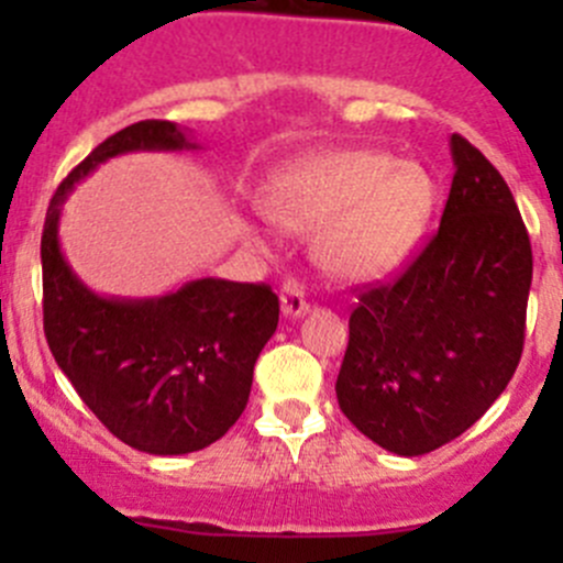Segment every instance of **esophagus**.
<instances>
[{
  "instance_id": "34e87169",
  "label": "esophagus",
  "mask_w": 563,
  "mask_h": 563,
  "mask_svg": "<svg viewBox=\"0 0 563 563\" xmlns=\"http://www.w3.org/2000/svg\"><path fill=\"white\" fill-rule=\"evenodd\" d=\"M280 308H283V316H286V318H299L305 313V310H308V299H305L302 283L294 280V277H288V280L283 283Z\"/></svg>"
}]
</instances>
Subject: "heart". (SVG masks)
<instances>
[{
	"label": "heart",
	"mask_w": 563,
	"mask_h": 563,
	"mask_svg": "<svg viewBox=\"0 0 563 563\" xmlns=\"http://www.w3.org/2000/svg\"><path fill=\"white\" fill-rule=\"evenodd\" d=\"M435 181L387 152H329L280 176L266 212L288 231H316V258L343 280L389 275L422 240Z\"/></svg>",
	"instance_id": "b5f03b06"
}]
</instances>
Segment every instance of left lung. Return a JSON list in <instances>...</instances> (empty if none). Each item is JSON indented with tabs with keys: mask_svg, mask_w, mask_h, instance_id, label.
Returning <instances> with one entry per match:
<instances>
[{
	"mask_svg": "<svg viewBox=\"0 0 563 563\" xmlns=\"http://www.w3.org/2000/svg\"><path fill=\"white\" fill-rule=\"evenodd\" d=\"M450 150L439 234L395 283L360 294L334 384L351 424L402 457L465 433L523 354L533 272L523 218L476 146L455 133Z\"/></svg>",
	"mask_w": 563,
	"mask_h": 563,
	"instance_id": "left-lung-1",
	"label": "left lung"
}]
</instances>
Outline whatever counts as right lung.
I'll use <instances>...</instances> for the list:
<instances>
[{
  "mask_svg": "<svg viewBox=\"0 0 563 563\" xmlns=\"http://www.w3.org/2000/svg\"><path fill=\"white\" fill-rule=\"evenodd\" d=\"M185 150L198 144L166 119L113 133L56 187L40 240L43 329L56 365L119 441L150 455L203 450L242 417L255 360L277 329V294L201 277L163 297H100L67 264L59 218L67 192L100 163Z\"/></svg>",
  "mask_w": 563,
  "mask_h": 563,
  "instance_id": "add662e5",
  "label": "right lung"
}]
</instances>
